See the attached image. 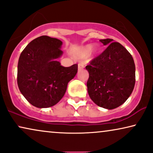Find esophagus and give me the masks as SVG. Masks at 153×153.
Masks as SVG:
<instances>
[{
  "label": "esophagus",
  "mask_w": 153,
  "mask_h": 153,
  "mask_svg": "<svg viewBox=\"0 0 153 153\" xmlns=\"http://www.w3.org/2000/svg\"><path fill=\"white\" fill-rule=\"evenodd\" d=\"M84 68H85L84 64H83L82 63H79L78 64V71L82 70V69H83Z\"/></svg>",
  "instance_id": "esophagus-1"
}]
</instances>
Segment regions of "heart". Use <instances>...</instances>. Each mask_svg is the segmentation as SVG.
<instances>
[{"mask_svg": "<svg viewBox=\"0 0 153 153\" xmlns=\"http://www.w3.org/2000/svg\"><path fill=\"white\" fill-rule=\"evenodd\" d=\"M91 45H88L84 46L82 47V48H81L78 52V56H80V57H85V56H87V54H88L89 52L91 55L95 54L97 52V49L96 48H92L91 49Z\"/></svg>", "mask_w": 153, "mask_h": 153, "instance_id": "obj_1", "label": "heart"}]
</instances>
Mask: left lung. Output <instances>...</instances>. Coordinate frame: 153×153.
<instances>
[{"label": "left lung", "instance_id": "obj_1", "mask_svg": "<svg viewBox=\"0 0 153 153\" xmlns=\"http://www.w3.org/2000/svg\"><path fill=\"white\" fill-rule=\"evenodd\" d=\"M105 50L85 67L89 97L99 106L109 110L123 104L133 91L135 64L127 49L111 38L99 40Z\"/></svg>", "mask_w": 153, "mask_h": 153}]
</instances>
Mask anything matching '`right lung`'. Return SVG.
I'll list each match as a JSON object with an SVG mask.
<instances>
[{"instance_id": "obj_1", "label": "right lung", "mask_w": 153, "mask_h": 153, "mask_svg": "<svg viewBox=\"0 0 153 153\" xmlns=\"http://www.w3.org/2000/svg\"><path fill=\"white\" fill-rule=\"evenodd\" d=\"M62 45L60 40L42 36L30 42L20 54L17 85L33 106L41 108L56 104L78 72L77 64L64 67L56 60L63 53Z\"/></svg>"}]
</instances>
